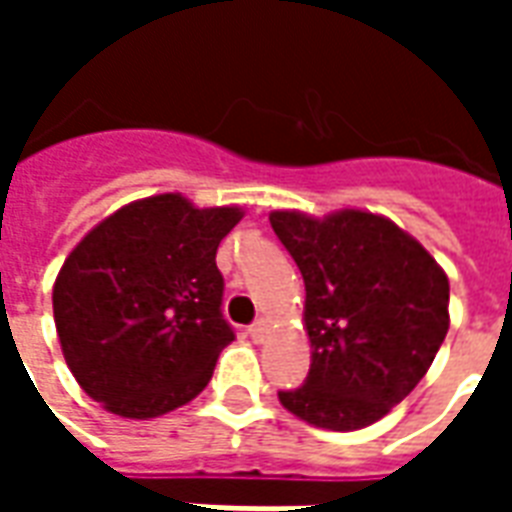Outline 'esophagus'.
<instances>
[{"mask_svg": "<svg viewBox=\"0 0 512 512\" xmlns=\"http://www.w3.org/2000/svg\"><path fill=\"white\" fill-rule=\"evenodd\" d=\"M246 334H249V337H252V340H255V343H260V340H263V337H266V321H257V323H252V326H249V329H246Z\"/></svg>", "mask_w": 512, "mask_h": 512, "instance_id": "obj_1", "label": "esophagus"}]
</instances>
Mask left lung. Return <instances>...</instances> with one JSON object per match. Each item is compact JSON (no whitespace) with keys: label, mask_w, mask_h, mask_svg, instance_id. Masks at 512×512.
<instances>
[{"label":"left lung","mask_w":512,"mask_h":512,"mask_svg":"<svg viewBox=\"0 0 512 512\" xmlns=\"http://www.w3.org/2000/svg\"><path fill=\"white\" fill-rule=\"evenodd\" d=\"M271 227L304 277L312 365L279 400L315 428L356 430L389 414L428 373L450 329V282L384 216L310 219L274 211Z\"/></svg>","instance_id":"left-lung-1"}]
</instances>
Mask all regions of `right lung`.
Masks as SVG:
<instances>
[{"mask_svg": "<svg viewBox=\"0 0 512 512\" xmlns=\"http://www.w3.org/2000/svg\"><path fill=\"white\" fill-rule=\"evenodd\" d=\"M241 216L158 194L112 213L68 255L54 282V323L95 403L117 417H161L208 386L235 340L216 249Z\"/></svg>", "mask_w": 512, "mask_h": 512, "instance_id": "add662e5", "label": "right lung"}]
</instances>
